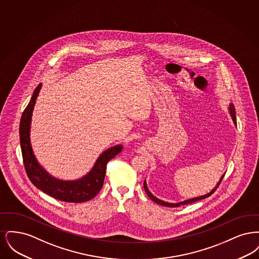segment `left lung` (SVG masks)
Wrapping results in <instances>:
<instances>
[{"instance_id": "obj_1", "label": "left lung", "mask_w": 259, "mask_h": 259, "mask_svg": "<svg viewBox=\"0 0 259 259\" xmlns=\"http://www.w3.org/2000/svg\"><path fill=\"white\" fill-rule=\"evenodd\" d=\"M229 112H230V114H231V117H232V119H233V121H234V123L237 125V121H236V115H235V108L234 106L232 105V104H230L229 105ZM225 175V174H224ZM224 175L222 176V179H221V181L219 182V184L217 185V186L209 192L208 194H206V195H203V196H200V197L197 198H192V199H189V200H186V201H184V202H180V203H177V204H171V203H167V202H164V201H162L160 199H158V198L155 197V196H153L150 192H149V190H148V186H147V183H146V181L144 182V188H145V190H146V192H147V194L148 195V197L150 198L153 202H155V203H157V204H159V205H162V206H166V207H170V208H174V207H180V206H182V205H187V204H190V203H193V202H196V201H199V200H202V199H205V198L209 197L217 189H218V187L220 186L221 185V183H222V179H223V177H224Z\"/></svg>"}]
</instances>
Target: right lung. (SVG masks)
<instances>
[{"label": "right lung", "instance_id": "obj_1", "mask_svg": "<svg viewBox=\"0 0 259 259\" xmlns=\"http://www.w3.org/2000/svg\"><path fill=\"white\" fill-rule=\"evenodd\" d=\"M40 87L41 84H38L35 89L19 124L20 146L26 174L33 185L51 197L69 203L87 202L98 194L104 184L108 162L121 151L122 147L116 146L104 151L92 170L78 181L63 182L52 178L38 165L30 143L31 116Z\"/></svg>", "mask_w": 259, "mask_h": 259}]
</instances>
